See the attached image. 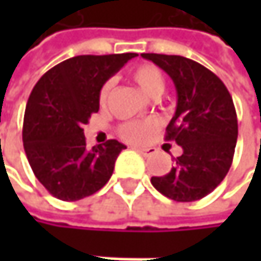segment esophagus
<instances>
[{"label":"esophagus","mask_w":261,"mask_h":261,"mask_svg":"<svg viewBox=\"0 0 261 261\" xmlns=\"http://www.w3.org/2000/svg\"><path fill=\"white\" fill-rule=\"evenodd\" d=\"M134 149H136L139 154L145 155V157H148V155H151V154H154V152H155V149H154V148H140V146H134Z\"/></svg>","instance_id":"obj_1"}]
</instances>
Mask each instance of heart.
Instances as JSON below:
<instances>
[{"label":"heart","mask_w":261,"mask_h":261,"mask_svg":"<svg viewBox=\"0 0 261 261\" xmlns=\"http://www.w3.org/2000/svg\"><path fill=\"white\" fill-rule=\"evenodd\" d=\"M131 79L139 86V89L152 99L160 98L165 93L166 89V81L162 74V71L154 66V65H140L131 71ZM113 89V81L109 80L102 84L99 90V102L106 104L109 101V96ZM151 131L149 122H125L119 127V134L122 139L128 142H140L146 137V134Z\"/></svg>","instance_id":"heart-1"}]
</instances>
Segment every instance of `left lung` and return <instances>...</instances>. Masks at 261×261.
I'll return each mask as SVG.
<instances>
[{
    "mask_svg": "<svg viewBox=\"0 0 261 261\" xmlns=\"http://www.w3.org/2000/svg\"><path fill=\"white\" fill-rule=\"evenodd\" d=\"M163 69L175 84L177 109L166 127L182 154L152 186L165 196L192 202L213 192L230 171L237 142V115L225 84L202 65L181 56L142 54Z\"/></svg>",
    "mask_w": 261,
    "mask_h": 261,
    "instance_id": "obj_1",
    "label": "left lung"
}]
</instances>
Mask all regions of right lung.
I'll list each match as a JSON object with an SVG mask.
<instances>
[{
	"mask_svg": "<svg viewBox=\"0 0 261 261\" xmlns=\"http://www.w3.org/2000/svg\"><path fill=\"white\" fill-rule=\"evenodd\" d=\"M136 53L77 56L36 83L24 115L22 140L36 178L56 198L79 201L110 180L127 146L115 139L86 146L83 127L99 110V90Z\"/></svg>",
	"mask_w": 261,
	"mask_h": 261,
	"instance_id": "add662e5",
	"label": "right lung"
}]
</instances>
